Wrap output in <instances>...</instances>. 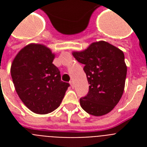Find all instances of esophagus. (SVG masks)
Masks as SVG:
<instances>
[{"label": "esophagus", "mask_w": 147, "mask_h": 147, "mask_svg": "<svg viewBox=\"0 0 147 147\" xmlns=\"http://www.w3.org/2000/svg\"><path fill=\"white\" fill-rule=\"evenodd\" d=\"M70 85L71 86V88H74V82H73V81H70Z\"/></svg>", "instance_id": "obj_1"}]
</instances>
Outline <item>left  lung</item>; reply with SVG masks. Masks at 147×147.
Here are the masks:
<instances>
[{
  "label": "left lung",
  "instance_id": "8db88e82",
  "mask_svg": "<svg viewBox=\"0 0 147 147\" xmlns=\"http://www.w3.org/2000/svg\"><path fill=\"white\" fill-rule=\"evenodd\" d=\"M72 55L85 65L83 69L90 85L87 95L80 98L81 107L94 116L109 113L117 105L124 90L127 65L123 53L108 42L100 41Z\"/></svg>",
  "mask_w": 147,
  "mask_h": 147
}]
</instances>
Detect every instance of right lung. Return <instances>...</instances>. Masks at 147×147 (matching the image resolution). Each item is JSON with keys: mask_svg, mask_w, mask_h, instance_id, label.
<instances>
[{"mask_svg": "<svg viewBox=\"0 0 147 147\" xmlns=\"http://www.w3.org/2000/svg\"><path fill=\"white\" fill-rule=\"evenodd\" d=\"M54 57L43 45L30 44L17 53L11 65L16 92L36 114H46L56 109L70 85L61 80L59 69L53 64Z\"/></svg>", "mask_w": 147, "mask_h": 147, "instance_id": "obj_1", "label": "right lung"}]
</instances>
